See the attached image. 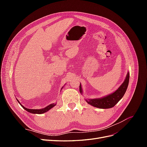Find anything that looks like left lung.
<instances>
[{
	"instance_id": "left-lung-1",
	"label": "left lung",
	"mask_w": 147,
	"mask_h": 147,
	"mask_svg": "<svg viewBox=\"0 0 147 147\" xmlns=\"http://www.w3.org/2000/svg\"><path fill=\"white\" fill-rule=\"evenodd\" d=\"M129 80V73L127 72L125 80L118 90L110 94L104 96L101 98L86 100L88 104L99 109H110L116 105L125 94L128 86ZM80 92L83 93L81 84H80Z\"/></svg>"
}]
</instances>
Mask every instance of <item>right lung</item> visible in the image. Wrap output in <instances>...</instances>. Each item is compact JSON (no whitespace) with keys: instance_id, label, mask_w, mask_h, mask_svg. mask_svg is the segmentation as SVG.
Listing matches in <instances>:
<instances>
[{"instance_id":"obj_1","label":"right lung","mask_w":147,"mask_h":147,"mask_svg":"<svg viewBox=\"0 0 147 147\" xmlns=\"http://www.w3.org/2000/svg\"><path fill=\"white\" fill-rule=\"evenodd\" d=\"M18 100V102H19L20 104L21 105L22 107H23L24 110H26V111H28V112H30L31 113H34V114H42V113H45V112H47V111L50 110L51 109H52L53 107H55L56 105V104H51L50 105H48L47 107H46L42 109H29L24 107L23 105L20 104V102H19L18 100Z\"/></svg>"}]
</instances>
